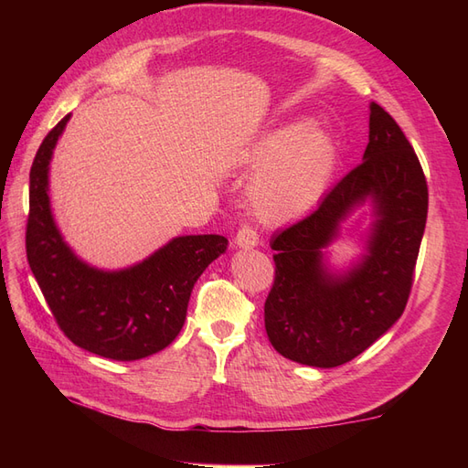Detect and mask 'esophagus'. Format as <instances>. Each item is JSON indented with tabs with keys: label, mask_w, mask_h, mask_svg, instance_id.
<instances>
[{
	"label": "esophagus",
	"mask_w": 468,
	"mask_h": 468,
	"mask_svg": "<svg viewBox=\"0 0 468 468\" xmlns=\"http://www.w3.org/2000/svg\"><path fill=\"white\" fill-rule=\"evenodd\" d=\"M234 242H236L238 248H244V250L256 248L260 244V236H258L256 230L250 229V226H242V229L236 232Z\"/></svg>",
	"instance_id": "obj_1"
}]
</instances>
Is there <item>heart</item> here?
<instances>
[{
  "instance_id": "b5f03b06",
  "label": "heart",
  "mask_w": 468,
  "mask_h": 468,
  "mask_svg": "<svg viewBox=\"0 0 468 468\" xmlns=\"http://www.w3.org/2000/svg\"><path fill=\"white\" fill-rule=\"evenodd\" d=\"M337 158L334 134L318 124L296 121L263 134L244 158L256 174L248 187L253 215L275 226L308 215L328 191Z\"/></svg>"
}]
</instances>
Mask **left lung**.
I'll use <instances>...</instances> for the list:
<instances>
[{
  "mask_svg": "<svg viewBox=\"0 0 468 468\" xmlns=\"http://www.w3.org/2000/svg\"><path fill=\"white\" fill-rule=\"evenodd\" d=\"M369 111L363 162L313 215L271 239L267 337L282 357L320 369L356 359L402 316L426 230L428 183L418 155L385 109L373 101ZM365 204L372 222L360 237L364 253L337 270L327 250Z\"/></svg>",
  "mask_w": 468,
  "mask_h": 468,
  "instance_id": "1",
  "label": "left lung"
}]
</instances>
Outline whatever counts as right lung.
I'll return each mask as SVG.
<instances>
[{"instance_id":"obj_1","label":"right lung","mask_w":468,"mask_h":468,"mask_svg":"<svg viewBox=\"0 0 468 468\" xmlns=\"http://www.w3.org/2000/svg\"><path fill=\"white\" fill-rule=\"evenodd\" d=\"M69 117L42 140L31 167L27 260L60 330L78 347L112 361L143 359L177 337L197 279L229 239L176 236L146 260L112 271L83 261L56 226L48 197L50 160Z\"/></svg>"}]
</instances>
